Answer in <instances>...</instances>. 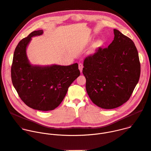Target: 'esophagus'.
Instances as JSON below:
<instances>
[{
  "label": "esophagus",
  "mask_w": 151,
  "mask_h": 151,
  "mask_svg": "<svg viewBox=\"0 0 151 151\" xmlns=\"http://www.w3.org/2000/svg\"><path fill=\"white\" fill-rule=\"evenodd\" d=\"M82 69H83V64L82 63H79V69L80 70L81 73H82Z\"/></svg>",
  "instance_id": "obj_1"
}]
</instances>
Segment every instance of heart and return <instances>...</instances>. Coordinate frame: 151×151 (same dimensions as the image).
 Here are the masks:
<instances>
[{"mask_svg":"<svg viewBox=\"0 0 151 151\" xmlns=\"http://www.w3.org/2000/svg\"><path fill=\"white\" fill-rule=\"evenodd\" d=\"M99 44V42H97V43H96V44H95V45H96V46H97V45H98Z\"/></svg>","mask_w":151,"mask_h":151,"instance_id":"obj_1","label":"heart"}]
</instances>
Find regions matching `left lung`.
<instances>
[{"label":"left lung","instance_id":"1","mask_svg":"<svg viewBox=\"0 0 151 151\" xmlns=\"http://www.w3.org/2000/svg\"><path fill=\"white\" fill-rule=\"evenodd\" d=\"M114 39L108 47H99L84 59L82 73L91 101L111 109L130 98L140 75L138 51L133 41L114 29Z\"/></svg>","mask_w":151,"mask_h":151}]
</instances>
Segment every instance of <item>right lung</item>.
<instances>
[{
	"mask_svg": "<svg viewBox=\"0 0 151 151\" xmlns=\"http://www.w3.org/2000/svg\"><path fill=\"white\" fill-rule=\"evenodd\" d=\"M43 30L32 32L21 40L14 54L11 79L19 98L36 110L48 111L57 107L65 97L69 86L80 75L78 63L64 66H33L26 55V47L32 37Z\"/></svg>",
	"mask_w": 151,
	"mask_h": 151,
	"instance_id": "right-lung-1",
	"label": "right lung"
}]
</instances>
